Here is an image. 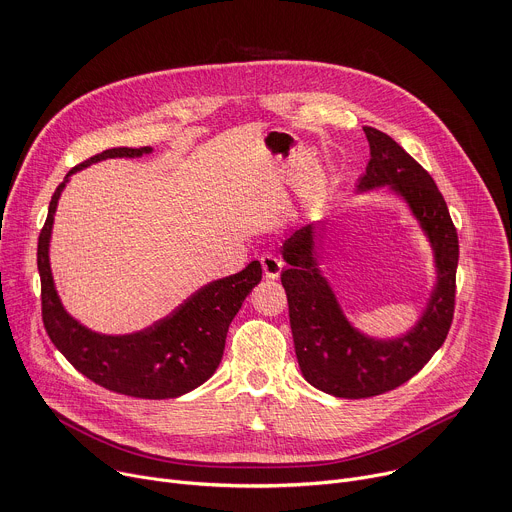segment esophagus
<instances>
[{
	"mask_svg": "<svg viewBox=\"0 0 512 512\" xmlns=\"http://www.w3.org/2000/svg\"><path fill=\"white\" fill-rule=\"evenodd\" d=\"M261 265H263V271H265V277H271V280H275V277H280L282 273V267H284V261L277 257L275 253H265L261 257Z\"/></svg>",
	"mask_w": 512,
	"mask_h": 512,
	"instance_id": "obj_1",
	"label": "esophagus"
}]
</instances>
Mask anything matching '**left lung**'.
<instances>
[{"instance_id": "obj_1", "label": "left lung", "mask_w": 512, "mask_h": 512, "mask_svg": "<svg viewBox=\"0 0 512 512\" xmlns=\"http://www.w3.org/2000/svg\"><path fill=\"white\" fill-rule=\"evenodd\" d=\"M369 163L357 190L390 185L412 208L435 249L439 284L416 327L394 341L357 333L343 316L329 282L318 269L316 226L306 224L284 243L288 269L282 286L288 296L290 327L304 378L337 398H369L390 392L421 371L445 343L455 310L457 230L433 177L392 136L363 126Z\"/></svg>"}]
</instances>
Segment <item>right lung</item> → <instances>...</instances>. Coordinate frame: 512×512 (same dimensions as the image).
Segmentation results:
<instances>
[{
    "mask_svg": "<svg viewBox=\"0 0 512 512\" xmlns=\"http://www.w3.org/2000/svg\"><path fill=\"white\" fill-rule=\"evenodd\" d=\"M145 153H151V147H118L73 167L51 198L49 216L38 237L36 261L44 329L65 359L106 390L132 398L165 400L192 392L214 374L224 353L230 322L249 292L261 282L263 271L259 261H251L243 271L200 288L167 318L141 333L98 335L71 318L57 296L49 263L51 230L65 183L69 175L91 163Z\"/></svg>",
    "mask_w": 512,
    "mask_h": 512,
    "instance_id": "right-lung-1",
    "label": "right lung"
}]
</instances>
